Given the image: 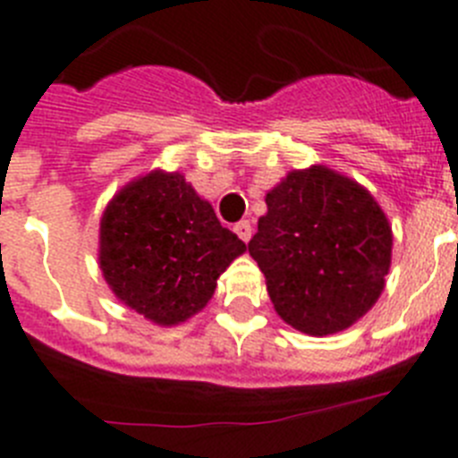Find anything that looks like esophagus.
<instances>
[{"mask_svg":"<svg viewBox=\"0 0 458 458\" xmlns=\"http://www.w3.org/2000/svg\"><path fill=\"white\" fill-rule=\"evenodd\" d=\"M233 232L238 233V238H241V241L247 242L251 238V222L250 220L236 222V225H233Z\"/></svg>","mask_w":458,"mask_h":458,"instance_id":"34e87169","label":"esophagus"}]
</instances>
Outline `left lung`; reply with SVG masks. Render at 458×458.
I'll return each instance as SVG.
<instances>
[{"mask_svg":"<svg viewBox=\"0 0 458 458\" xmlns=\"http://www.w3.org/2000/svg\"><path fill=\"white\" fill-rule=\"evenodd\" d=\"M266 204L247 250L276 313L311 335L354 325L391 267V226L370 192L316 165L291 172Z\"/></svg>","mask_w":458,"mask_h":458,"instance_id":"left-lung-1","label":"left lung"}]
</instances>
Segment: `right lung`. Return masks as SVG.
<instances>
[{"mask_svg":"<svg viewBox=\"0 0 458 458\" xmlns=\"http://www.w3.org/2000/svg\"><path fill=\"white\" fill-rule=\"evenodd\" d=\"M245 251L182 174L152 172L104 211L99 266L120 300L157 325H177L207 306L216 279Z\"/></svg>","mask_w":458,"mask_h":458,"instance_id":"add662e5","label":"right lung"}]
</instances>
